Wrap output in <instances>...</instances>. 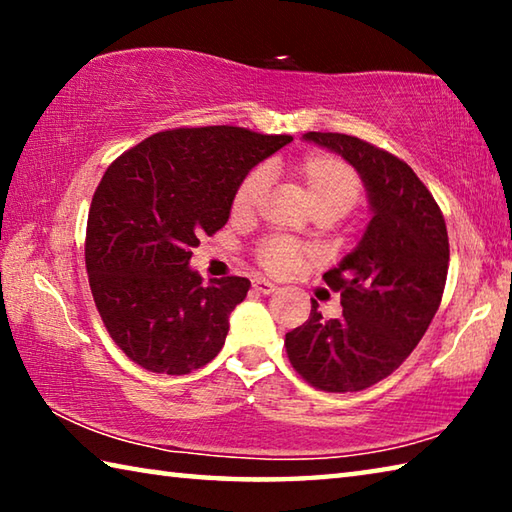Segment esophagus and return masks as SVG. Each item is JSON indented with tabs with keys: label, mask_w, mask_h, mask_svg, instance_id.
Here are the masks:
<instances>
[{
	"label": "esophagus",
	"mask_w": 512,
	"mask_h": 512,
	"mask_svg": "<svg viewBox=\"0 0 512 512\" xmlns=\"http://www.w3.org/2000/svg\"><path fill=\"white\" fill-rule=\"evenodd\" d=\"M253 289H255L257 293H262V296H271V293L277 291L275 284L268 282V280H255V282H253Z\"/></svg>",
	"instance_id": "34e87169"
}]
</instances>
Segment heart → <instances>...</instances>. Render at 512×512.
<instances>
[{
  "instance_id": "b5f03b06",
  "label": "heart",
  "mask_w": 512,
  "mask_h": 512,
  "mask_svg": "<svg viewBox=\"0 0 512 512\" xmlns=\"http://www.w3.org/2000/svg\"><path fill=\"white\" fill-rule=\"evenodd\" d=\"M289 176L316 216L348 214L361 196V178L348 162L327 153H309L289 167ZM266 189L264 171H250L237 185L230 201L235 219H248L262 203ZM305 253L282 239H268L257 248V262L266 273L289 275L302 264Z\"/></svg>"
}]
</instances>
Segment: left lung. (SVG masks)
Returning <instances> with one entry per match:
<instances>
[{"instance_id":"1","label":"left lung","mask_w":512,"mask_h":512,"mask_svg":"<svg viewBox=\"0 0 512 512\" xmlns=\"http://www.w3.org/2000/svg\"><path fill=\"white\" fill-rule=\"evenodd\" d=\"M305 140L357 169L372 219L357 248L323 275L329 289L341 291L343 316L325 320L311 300L309 320L284 345L314 388L363 391L402 366L436 316L449 266L445 219L393 153L343 133H305Z\"/></svg>"}]
</instances>
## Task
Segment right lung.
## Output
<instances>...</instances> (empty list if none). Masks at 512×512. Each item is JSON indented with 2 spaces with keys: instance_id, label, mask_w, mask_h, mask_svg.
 Segmentation results:
<instances>
[{
  "instance_id": "right-lung-1",
  "label": "right lung",
  "mask_w": 512,
  "mask_h": 512,
  "mask_svg": "<svg viewBox=\"0 0 512 512\" xmlns=\"http://www.w3.org/2000/svg\"><path fill=\"white\" fill-rule=\"evenodd\" d=\"M289 142L237 126L176 128L146 137L103 173L85 268L103 325L137 366L187 375L221 352L250 280L203 284L189 268L192 248L228 223L248 171Z\"/></svg>"
}]
</instances>
